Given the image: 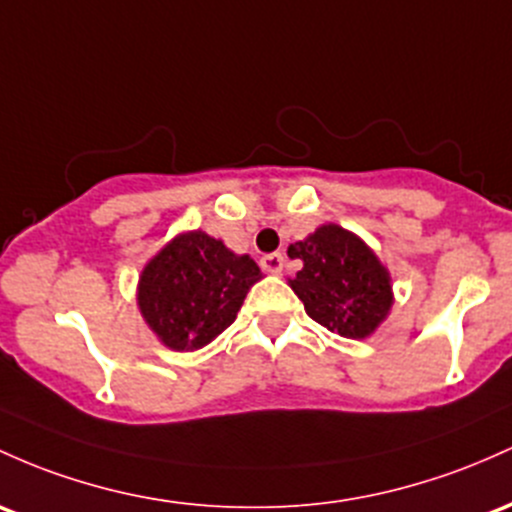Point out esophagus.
Instances as JSON below:
<instances>
[{
  "label": "esophagus",
  "instance_id": "1",
  "mask_svg": "<svg viewBox=\"0 0 512 512\" xmlns=\"http://www.w3.org/2000/svg\"><path fill=\"white\" fill-rule=\"evenodd\" d=\"M260 265L269 274H279L284 269V255H282V252H272V255L262 257Z\"/></svg>",
  "mask_w": 512,
  "mask_h": 512
}]
</instances>
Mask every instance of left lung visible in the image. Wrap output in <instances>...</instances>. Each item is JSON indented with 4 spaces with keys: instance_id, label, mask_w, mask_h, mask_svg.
I'll use <instances>...</instances> for the list:
<instances>
[{
    "instance_id": "8db88e82",
    "label": "left lung",
    "mask_w": 512,
    "mask_h": 512,
    "mask_svg": "<svg viewBox=\"0 0 512 512\" xmlns=\"http://www.w3.org/2000/svg\"><path fill=\"white\" fill-rule=\"evenodd\" d=\"M286 252L291 260L303 262L289 286L308 316L330 333L350 340L369 338L389 316V269L355 233L325 223Z\"/></svg>"
}]
</instances>
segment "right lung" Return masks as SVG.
<instances>
[{"label": "right lung", "instance_id": "right-lung-1", "mask_svg": "<svg viewBox=\"0 0 512 512\" xmlns=\"http://www.w3.org/2000/svg\"><path fill=\"white\" fill-rule=\"evenodd\" d=\"M262 272L204 230L179 233L143 267L138 308L157 340L174 352L199 350L223 333Z\"/></svg>", "mask_w": 512, "mask_h": 512}]
</instances>
